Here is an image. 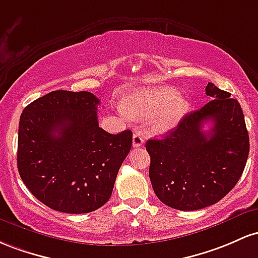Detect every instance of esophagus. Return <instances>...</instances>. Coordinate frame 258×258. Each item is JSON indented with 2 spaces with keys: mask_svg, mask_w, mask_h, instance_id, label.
Listing matches in <instances>:
<instances>
[{
  "mask_svg": "<svg viewBox=\"0 0 258 258\" xmlns=\"http://www.w3.org/2000/svg\"><path fill=\"white\" fill-rule=\"evenodd\" d=\"M144 143H145V140H144V138L141 137V134L137 133V134L133 135V146L140 147V146H143Z\"/></svg>",
  "mask_w": 258,
  "mask_h": 258,
  "instance_id": "esophagus-1",
  "label": "esophagus"
}]
</instances>
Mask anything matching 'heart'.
<instances>
[{"label":"heart","instance_id":"heart-1","mask_svg":"<svg viewBox=\"0 0 258 258\" xmlns=\"http://www.w3.org/2000/svg\"><path fill=\"white\" fill-rule=\"evenodd\" d=\"M189 109V105L180 94L173 88H152L135 91L124 100V106L119 107L120 114L126 120L132 118H147L155 115L152 119L156 132H168L180 121Z\"/></svg>","mask_w":258,"mask_h":258}]
</instances>
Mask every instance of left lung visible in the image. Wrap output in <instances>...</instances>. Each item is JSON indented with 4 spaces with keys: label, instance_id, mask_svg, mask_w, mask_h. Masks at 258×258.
Segmentation results:
<instances>
[{
    "label": "left lung",
    "instance_id": "8db88e82",
    "mask_svg": "<svg viewBox=\"0 0 258 258\" xmlns=\"http://www.w3.org/2000/svg\"><path fill=\"white\" fill-rule=\"evenodd\" d=\"M211 101L184 115L163 139H151L150 180L167 206L195 211L215 205L239 181L248 157V133L240 103L208 83ZM212 122L208 132L203 124Z\"/></svg>",
    "mask_w": 258,
    "mask_h": 258
}]
</instances>
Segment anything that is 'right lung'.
Instances as JSON below:
<instances>
[{"label": "right lung", "mask_w": 258, "mask_h": 258, "mask_svg": "<svg viewBox=\"0 0 258 258\" xmlns=\"http://www.w3.org/2000/svg\"><path fill=\"white\" fill-rule=\"evenodd\" d=\"M100 100L88 91L57 90L23 109L17 164L23 183L43 205L89 213L112 195L133 133L98 126Z\"/></svg>", "instance_id": "add662e5"}]
</instances>
